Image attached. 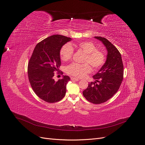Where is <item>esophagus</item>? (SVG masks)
<instances>
[{
    "label": "esophagus",
    "mask_w": 145,
    "mask_h": 145,
    "mask_svg": "<svg viewBox=\"0 0 145 145\" xmlns=\"http://www.w3.org/2000/svg\"><path fill=\"white\" fill-rule=\"evenodd\" d=\"M71 79L72 80H74V81H79V79L78 78H73V77H72Z\"/></svg>",
    "instance_id": "1"
}]
</instances>
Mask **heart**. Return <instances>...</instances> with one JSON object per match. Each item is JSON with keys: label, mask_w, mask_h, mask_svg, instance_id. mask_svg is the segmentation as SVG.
I'll use <instances>...</instances> for the list:
<instances>
[{"label": "heart", "mask_w": 145, "mask_h": 145, "mask_svg": "<svg viewBox=\"0 0 145 145\" xmlns=\"http://www.w3.org/2000/svg\"><path fill=\"white\" fill-rule=\"evenodd\" d=\"M73 45L86 53L84 62L88 63L84 64L73 63L69 65L66 67V72L68 74L77 78H82L91 71V67L89 63L96 69H99L103 65L105 61L104 53L97 50L95 44L92 42H82ZM73 53V49L72 45L70 43H66L60 49V59L64 62H66L71 59Z\"/></svg>", "instance_id": "b5f03b06"}]
</instances>
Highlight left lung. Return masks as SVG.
I'll list each match as a JSON object with an SVG mask.
<instances>
[{
    "mask_svg": "<svg viewBox=\"0 0 145 145\" xmlns=\"http://www.w3.org/2000/svg\"><path fill=\"white\" fill-rule=\"evenodd\" d=\"M101 41L108 52L105 64L93 75L94 82L89 83L83 95L89 102L103 103L109 100L119 90L123 79V65L117 48L105 37L95 36Z\"/></svg>",
    "mask_w": 145,
    "mask_h": 145,
    "instance_id": "obj_1",
    "label": "left lung"
}]
</instances>
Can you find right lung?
<instances>
[{"mask_svg": "<svg viewBox=\"0 0 145 145\" xmlns=\"http://www.w3.org/2000/svg\"><path fill=\"white\" fill-rule=\"evenodd\" d=\"M71 40L60 35L46 38L36 44L29 60L27 74L30 85L36 95L45 102H57L65 96L70 78L63 75L56 82L53 77L56 72H59L60 49Z\"/></svg>", "mask_w": 145, "mask_h": 145, "instance_id": "right-lung-1", "label": "right lung"}]
</instances>
